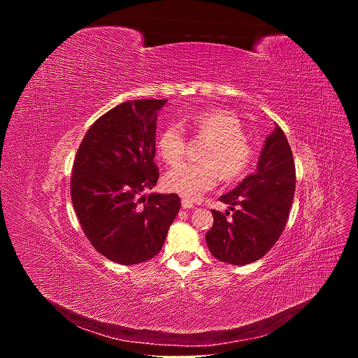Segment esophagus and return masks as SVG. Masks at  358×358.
<instances>
[{
	"label": "esophagus",
	"instance_id": "34e87169",
	"mask_svg": "<svg viewBox=\"0 0 358 358\" xmlns=\"http://www.w3.org/2000/svg\"><path fill=\"white\" fill-rule=\"evenodd\" d=\"M181 206H182V208H184V210L194 208V203H192L191 201H188V199H182V201H181Z\"/></svg>",
	"mask_w": 358,
	"mask_h": 358
}]
</instances>
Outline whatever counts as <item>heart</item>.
I'll return each instance as SVG.
<instances>
[{"label": "heart", "instance_id": "b5f03b06", "mask_svg": "<svg viewBox=\"0 0 358 358\" xmlns=\"http://www.w3.org/2000/svg\"><path fill=\"white\" fill-rule=\"evenodd\" d=\"M192 130L210 138L203 147L202 163H181L164 177V187L185 199H196L218 182L241 177L252 159V148L243 136V126L236 115L214 109L199 112L187 119ZM187 137L178 123L169 124L159 136L157 150L167 164H176L185 152Z\"/></svg>", "mask_w": 358, "mask_h": 358}]
</instances>
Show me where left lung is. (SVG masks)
Returning <instances> with one entry per match:
<instances>
[{"mask_svg":"<svg viewBox=\"0 0 358 358\" xmlns=\"http://www.w3.org/2000/svg\"><path fill=\"white\" fill-rule=\"evenodd\" d=\"M296 170L289 141L276 124L266 137L257 170L232 191L220 196L234 211L231 220L213 210L214 225L207 232L208 249L217 259L248 265L261 259L282 235L294 196Z\"/></svg>","mask_w":358,"mask_h":358,"instance_id":"1","label":"left lung"}]
</instances>
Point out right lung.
<instances>
[{
  "label": "right lung",
  "instance_id": "1",
  "mask_svg": "<svg viewBox=\"0 0 358 358\" xmlns=\"http://www.w3.org/2000/svg\"><path fill=\"white\" fill-rule=\"evenodd\" d=\"M167 100L117 105L85 134L73 163L71 196L93 248L120 265L150 261L162 250L181 208L177 194H143L157 184V115Z\"/></svg>",
  "mask_w": 358,
  "mask_h": 358
}]
</instances>
